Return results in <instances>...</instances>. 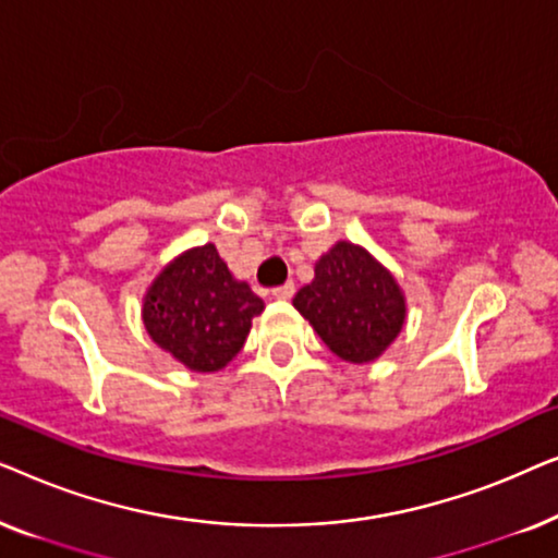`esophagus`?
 Instances as JSON below:
<instances>
[{
    "label": "esophagus",
    "mask_w": 558,
    "mask_h": 558,
    "mask_svg": "<svg viewBox=\"0 0 558 558\" xmlns=\"http://www.w3.org/2000/svg\"><path fill=\"white\" fill-rule=\"evenodd\" d=\"M294 292H296L294 281H287V284H281V287L274 289L271 294H274V300H281V302H287V300H292Z\"/></svg>",
    "instance_id": "34e87169"
}]
</instances>
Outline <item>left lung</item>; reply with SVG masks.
Segmentation results:
<instances>
[{
  "instance_id": "8db88e82",
  "label": "left lung",
  "mask_w": 558,
  "mask_h": 558,
  "mask_svg": "<svg viewBox=\"0 0 558 558\" xmlns=\"http://www.w3.org/2000/svg\"><path fill=\"white\" fill-rule=\"evenodd\" d=\"M292 304L342 361L373 363L407 325V294L368 248L338 241Z\"/></svg>"
}]
</instances>
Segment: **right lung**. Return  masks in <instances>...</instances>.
<instances>
[{"instance_id":"obj_1","label":"right lung","mask_w":558,"mask_h":558,"mask_svg":"<svg viewBox=\"0 0 558 558\" xmlns=\"http://www.w3.org/2000/svg\"><path fill=\"white\" fill-rule=\"evenodd\" d=\"M264 300L235 279L213 243L162 266L142 300L144 330L193 373H216L239 355Z\"/></svg>"}]
</instances>
